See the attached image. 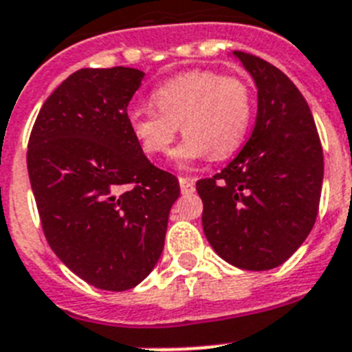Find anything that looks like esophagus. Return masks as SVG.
<instances>
[{
	"mask_svg": "<svg viewBox=\"0 0 352 352\" xmlns=\"http://www.w3.org/2000/svg\"><path fill=\"white\" fill-rule=\"evenodd\" d=\"M179 184H180V191L182 193H193L195 191V180L189 179V177H180L179 179Z\"/></svg>",
	"mask_w": 352,
	"mask_h": 352,
	"instance_id": "obj_1",
	"label": "esophagus"
}]
</instances>
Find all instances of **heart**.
<instances>
[{"label": "heart", "instance_id": "1", "mask_svg": "<svg viewBox=\"0 0 352 352\" xmlns=\"http://www.w3.org/2000/svg\"><path fill=\"white\" fill-rule=\"evenodd\" d=\"M155 111L136 108L129 127L151 157L170 154L179 125L186 140L175 152L182 166L212 157L225 159L243 143L252 120V91L237 76L189 70L164 81L152 94Z\"/></svg>", "mask_w": 352, "mask_h": 352}]
</instances>
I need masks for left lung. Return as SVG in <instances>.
Instances as JSON below:
<instances>
[{"instance_id": "left-lung-1", "label": "left lung", "mask_w": 352, "mask_h": 352, "mask_svg": "<svg viewBox=\"0 0 352 352\" xmlns=\"http://www.w3.org/2000/svg\"><path fill=\"white\" fill-rule=\"evenodd\" d=\"M258 88L253 133L221 172L200 179L201 225L223 261L248 271L283 264L319 212L324 157L308 102L282 70L234 51Z\"/></svg>"}]
</instances>
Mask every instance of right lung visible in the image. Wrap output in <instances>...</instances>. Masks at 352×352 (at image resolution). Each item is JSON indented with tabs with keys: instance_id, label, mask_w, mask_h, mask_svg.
<instances>
[{
	"instance_id": "obj_1",
	"label": "right lung",
	"mask_w": 352,
	"mask_h": 352,
	"mask_svg": "<svg viewBox=\"0 0 352 352\" xmlns=\"http://www.w3.org/2000/svg\"><path fill=\"white\" fill-rule=\"evenodd\" d=\"M143 72L79 69L47 97L28 142L42 230L74 274L102 290L133 289L163 253L179 180L145 157L127 106Z\"/></svg>"
}]
</instances>
